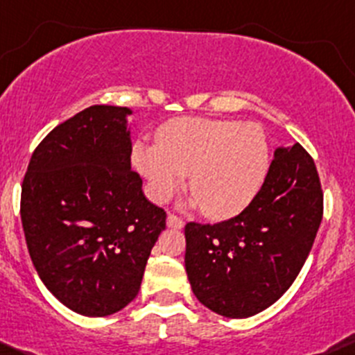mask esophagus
Listing matches in <instances>:
<instances>
[{
	"label": "esophagus",
	"mask_w": 355,
	"mask_h": 355,
	"mask_svg": "<svg viewBox=\"0 0 355 355\" xmlns=\"http://www.w3.org/2000/svg\"><path fill=\"white\" fill-rule=\"evenodd\" d=\"M167 227L171 229H182L184 227V220L181 217H178L176 214L167 215Z\"/></svg>",
	"instance_id": "34e87169"
}]
</instances>
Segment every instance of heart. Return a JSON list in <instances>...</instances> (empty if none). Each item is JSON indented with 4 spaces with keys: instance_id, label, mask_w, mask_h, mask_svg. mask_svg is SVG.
<instances>
[{
    "instance_id": "heart-1",
    "label": "heart",
    "mask_w": 355,
    "mask_h": 355,
    "mask_svg": "<svg viewBox=\"0 0 355 355\" xmlns=\"http://www.w3.org/2000/svg\"><path fill=\"white\" fill-rule=\"evenodd\" d=\"M133 159L155 202H166L189 174L195 203L207 217L224 220L258 196L270 169V145L257 124L178 118L160 128L157 145H137Z\"/></svg>"
}]
</instances>
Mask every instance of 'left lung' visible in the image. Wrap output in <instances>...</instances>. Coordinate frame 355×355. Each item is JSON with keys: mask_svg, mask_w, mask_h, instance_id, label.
<instances>
[{"mask_svg": "<svg viewBox=\"0 0 355 355\" xmlns=\"http://www.w3.org/2000/svg\"><path fill=\"white\" fill-rule=\"evenodd\" d=\"M323 218V189L302 145L277 148L246 210L218 224L188 222L186 273L198 301L250 318L284 295L301 272Z\"/></svg>", "mask_w": 355, "mask_h": 355, "instance_id": "obj_1", "label": "left lung"}]
</instances>
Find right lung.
Instances as JSON below:
<instances>
[{"instance_id":"right-lung-1","label":"right lung","mask_w":355,"mask_h":355,"mask_svg":"<svg viewBox=\"0 0 355 355\" xmlns=\"http://www.w3.org/2000/svg\"><path fill=\"white\" fill-rule=\"evenodd\" d=\"M128 107L90 105L37 145L21 182L28 254L44 286L71 311L107 316L140 291L166 210L131 169Z\"/></svg>"}]
</instances>
